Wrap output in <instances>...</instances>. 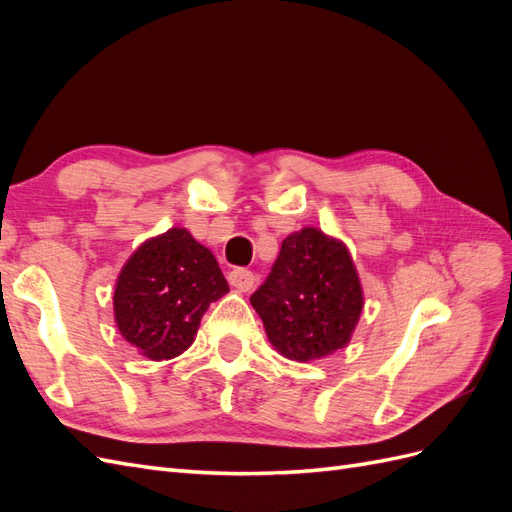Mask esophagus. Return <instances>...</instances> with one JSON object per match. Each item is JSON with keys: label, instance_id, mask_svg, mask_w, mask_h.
Instances as JSON below:
<instances>
[{"label": "esophagus", "instance_id": "1", "mask_svg": "<svg viewBox=\"0 0 512 512\" xmlns=\"http://www.w3.org/2000/svg\"><path fill=\"white\" fill-rule=\"evenodd\" d=\"M228 282H230L232 286H235L239 292H247V290H250V288L254 286L256 275H254L250 269L237 267V269H232V271L228 273Z\"/></svg>", "mask_w": 512, "mask_h": 512}]
</instances>
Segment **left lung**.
I'll return each mask as SVG.
<instances>
[{
    "mask_svg": "<svg viewBox=\"0 0 512 512\" xmlns=\"http://www.w3.org/2000/svg\"><path fill=\"white\" fill-rule=\"evenodd\" d=\"M250 303L275 350L292 361H312L350 342L363 290L346 245L303 228L284 239Z\"/></svg>",
    "mask_w": 512,
    "mask_h": 512,
    "instance_id": "obj_1",
    "label": "left lung"
}]
</instances>
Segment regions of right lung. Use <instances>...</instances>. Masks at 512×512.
<instances>
[{
	"instance_id": "obj_1",
	"label": "right lung",
	"mask_w": 512,
	"mask_h": 512,
	"mask_svg": "<svg viewBox=\"0 0 512 512\" xmlns=\"http://www.w3.org/2000/svg\"><path fill=\"white\" fill-rule=\"evenodd\" d=\"M228 292L218 260L185 228L145 241L121 269L115 320L121 335L151 361L190 348L207 307Z\"/></svg>"
}]
</instances>
